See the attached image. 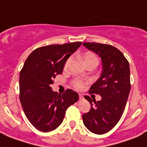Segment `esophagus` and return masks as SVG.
<instances>
[{
    "label": "esophagus",
    "instance_id": "obj_1",
    "mask_svg": "<svg viewBox=\"0 0 147 147\" xmlns=\"http://www.w3.org/2000/svg\"><path fill=\"white\" fill-rule=\"evenodd\" d=\"M79 99L80 100H83L84 99V97H83V95L82 94H79Z\"/></svg>",
    "mask_w": 147,
    "mask_h": 147
}]
</instances>
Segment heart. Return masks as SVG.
I'll list each match as a JSON object with an SVG mask.
<instances>
[{
    "mask_svg": "<svg viewBox=\"0 0 147 147\" xmlns=\"http://www.w3.org/2000/svg\"><path fill=\"white\" fill-rule=\"evenodd\" d=\"M83 60H84V62H85V65L89 64V63H97L98 64V59L96 56L95 54H94L93 53H91V52H87L85 53L84 56H83ZM71 59H69L67 60L66 62H65V68H66L68 66V65L70 62ZM72 85L73 87L77 90H82L85 88V83L83 82V81L78 80V79H76L72 82Z\"/></svg>",
    "mask_w": 147,
    "mask_h": 147,
    "instance_id": "heart-1",
    "label": "heart"
}]
</instances>
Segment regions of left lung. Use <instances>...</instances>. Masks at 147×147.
<instances>
[{
  "label": "left lung",
  "mask_w": 147,
  "mask_h": 147,
  "mask_svg": "<svg viewBox=\"0 0 147 147\" xmlns=\"http://www.w3.org/2000/svg\"><path fill=\"white\" fill-rule=\"evenodd\" d=\"M83 46L100 56L103 66L100 77L89 89V94H99L101 100L85 95L92 107L82 115L83 123L91 132L104 134L115 127L124 111L130 91V65L116 47L96 42Z\"/></svg>",
  "instance_id": "1"
}]
</instances>
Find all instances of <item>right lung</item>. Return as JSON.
<instances>
[{
  "label": "right lung",
  "instance_id": "add662e5",
  "mask_svg": "<svg viewBox=\"0 0 147 147\" xmlns=\"http://www.w3.org/2000/svg\"><path fill=\"white\" fill-rule=\"evenodd\" d=\"M82 42L49 45L36 49L30 54L20 73V100L32 125L42 132L59 127L67 108L78 100L71 89L62 94L53 92L51 85L61 75L69 57Z\"/></svg>",
  "mask_w": 147,
  "mask_h": 147
}]
</instances>
